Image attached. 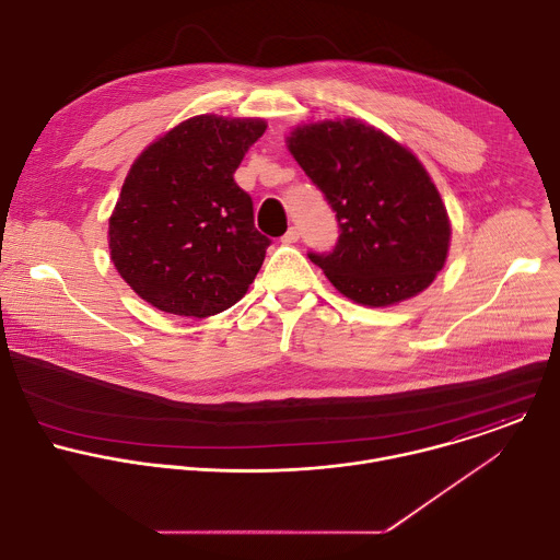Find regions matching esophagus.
I'll list each match as a JSON object with an SVG mask.
<instances>
[{"instance_id":"1","label":"esophagus","mask_w":560,"mask_h":560,"mask_svg":"<svg viewBox=\"0 0 560 560\" xmlns=\"http://www.w3.org/2000/svg\"><path fill=\"white\" fill-rule=\"evenodd\" d=\"M299 234H301L299 228H296V225H290V230L281 236V242H283V244H296V242H299Z\"/></svg>"}]
</instances>
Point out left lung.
I'll use <instances>...</instances> for the list:
<instances>
[{
    "mask_svg": "<svg viewBox=\"0 0 560 560\" xmlns=\"http://www.w3.org/2000/svg\"><path fill=\"white\" fill-rule=\"evenodd\" d=\"M288 148L337 214L330 253H307L348 299L383 307L423 292L443 270L450 219L419 159L357 119L299 126Z\"/></svg>",
    "mask_w": 560,
    "mask_h": 560,
    "instance_id": "left-lung-1",
    "label": "left lung"
}]
</instances>
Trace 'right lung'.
<instances>
[{
    "instance_id": "right-lung-1",
    "label": "right lung",
    "mask_w": 560,
    "mask_h": 560,
    "mask_svg": "<svg viewBox=\"0 0 560 560\" xmlns=\"http://www.w3.org/2000/svg\"><path fill=\"white\" fill-rule=\"evenodd\" d=\"M264 132L261 119L199 115L137 156L108 246L121 279L156 310L206 318L248 292L270 238L234 171Z\"/></svg>"
}]
</instances>
